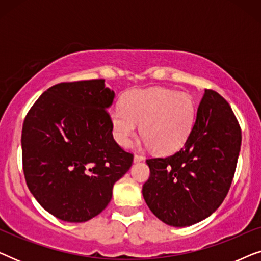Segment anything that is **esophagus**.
Returning a JSON list of instances; mask_svg holds the SVG:
<instances>
[{
  "instance_id": "obj_1",
  "label": "esophagus",
  "mask_w": 261,
  "mask_h": 261,
  "mask_svg": "<svg viewBox=\"0 0 261 261\" xmlns=\"http://www.w3.org/2000/svg\"><path fill=\"white\" fill-rule=\"evenodd\" d=\"M142 160H144V156L142 155H139V154L134 155V163H140Z\"/></svg>"
}]
</instances>
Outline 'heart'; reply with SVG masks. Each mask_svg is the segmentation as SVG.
<instances>
[{
  "label": "heart",
  "instance_id": "1",
  "mask_svg": "<svg viewBox=\"0 0 261 261\" xmlns=\"http://www.w3.org/2000/svg\"><path fill=\"white\" fill-rule=\"evenodd\" d=\"M195 115V103L189 94L149 88L128 92L122 106L112 109L109 119L117 144L128 147L140 124L145 144L165 154L185 144L194 127Z\"/></svg>",
  "mask_w": 261,
  "mask_h": 261
}]
</instances>
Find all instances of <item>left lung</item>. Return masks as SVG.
Masks as SVG:
<instances>
[{
  "label": "left lung",
  "instance_id": "8db88e82",
  "mask_svg": "<svg viewBox=\"0 0 261 261\" xmlns=\"http://www.w3.org/2000/svg\"><path fill=\"white\" fill-rule=\"evenodd\" d=\"M241 129L230 106L205 90L183 148L166 158L147 159L149 178L142 196L164 223L188 227L212 215L233 180Z\"/></svg>",
  "mask_w": 261,
  "mask_h": 261
}]
</instances>
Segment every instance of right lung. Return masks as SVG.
I'll use <instances>...</instances> for the list:
<instances>
[{
	"instance_id": "1",
	"label": "right lung",
	"mask_w": 261,
	"mask_h": 261,
	"mask_svg": "<svg viewBox=\"0 0 261 261\" xmlns=\"http://www.w3.org/2000/svg\"><path fill=\"white\" fill-rule=\"evenodd\" d=\"M115 92L105 80L59 83L34 103L22 127L27 187L46 212L85 222L106 209L113 187L133 163L112 133Z\"/></svg>"
}]
</instances>
